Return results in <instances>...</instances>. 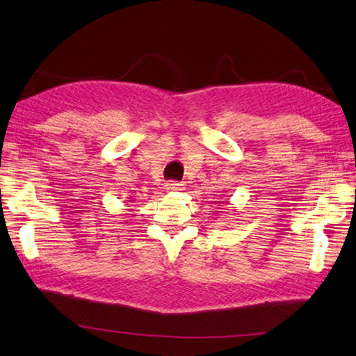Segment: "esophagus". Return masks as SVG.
<instances>
[{
  "instance_id": "obj_1",
  "label": "esophagus",
  "mask_w": 356,
  "mask_h": 356,
  "mask_svg": "<svg viewBox=\"0 0 356 356\" xmlns=\"http://www.w3.org/2000/svg\"><path fill=\"white\" fill-rule=\"evenodd\" d=\"M165 189L168 192H178V191H183V184L178 183V181H167Z\"/></svg>"
}]
</instances>
